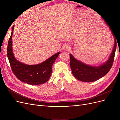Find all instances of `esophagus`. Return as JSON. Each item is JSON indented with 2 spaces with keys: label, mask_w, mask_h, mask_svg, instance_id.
Wrapping results in <instances>:
<instances>
[{
  "label": "esophagus",
  "mask_w": 120,
  "mask_h": 120,
  "mask_svg": "<svg viewBox=\"0 0 120 120\" xmlns=\"http://www.w3.org/2000/svg\"><path fill=\"white\" fill-rule=\"evenodd\" d=\"M69 48H70V46H69L68 45H66V47H65V49H68Z\"/></svg>",
  "instance_id": "34e87169"
}]
</instances>
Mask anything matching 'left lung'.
<instances>
[{
    "label": "left lung",
    "mask_w": 120,
    "mask_h": 120,
    "mask_svg": "<svg viewBox=\"0 0 120 120\" xmlns=\"http://www.w3.org/2000/svg\"><path fill=\"white\" fill-rule=\"evenodd\" d=\"M105 22L109 27L112 35L114 37V45L111 55L106 62L99 65V66H92L83 63L75 59L71 54H70V66L72 73L78 80L84 82L96 81L106 75L110 71L112 67L117 48V41L114 32L112 31L109 25L106 22Z\"/></svg>",
    "instance_id": "8db88e82"
}]
</instances>
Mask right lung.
I'll return each instance as SVG.
<instances>
[{"label":"right lung","instance_id":"add662e5","mask_svg":"<svg viewBox=\"0 0 120 120\" xmlns=\"http://www.w3.org/2000/svg\"><path fill=\"white\" fill-rule=\"evenodd\" d=\"M14 26L9 39L7 55L13 74L20 81L29 85H37L44 83L50 77L52 72V64L60 52L53 54L43 62L34 65H29L18 61L13 53L12 34Z\"/></svg>","mask_w":120,"mask_h":120}]
</instances>
